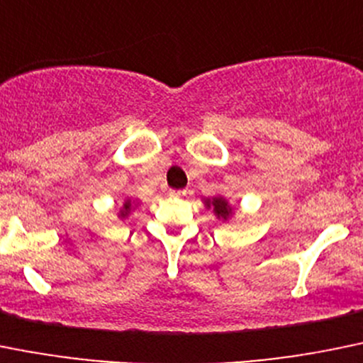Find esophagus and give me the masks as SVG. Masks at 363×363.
<instances>
[{"label":"esophagus","instance_id":"34e87169","mask_svg":"<svg viewBox=\"0 0 363 363\" xmlns=\"http://www.w3.org/2000/svg\"><path fill=\"white\" fill-rule=\"evenodd\" d=\"M174 197H186L188 195V189H174V191H170Z\"/></svg>","mask_w":363,"mask_h":363}]
</instances>
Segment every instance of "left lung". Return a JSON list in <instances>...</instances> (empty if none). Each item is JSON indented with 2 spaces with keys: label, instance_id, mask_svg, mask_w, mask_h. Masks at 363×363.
I'll return each instance as SVG.
<instances>
[{
  "label": "left lung",
  "instance_id": "1",
  "mask_svg": "<svg viewBox=\"0 0 363 363\" xmlns=\"http://www.w3.org/2000/svg\"><path fill=\"white\" fill-rule=\"evenodd\" d=\"M204 206L208 209H213V213H215L216 218H222L228 222L229 218L233 216V213H235V208H233L231 204H229L228 201L223 197H213V199H204Z\"/></svg>",
  "mask_w": 363,
  "mask_h": 363
}]
</instances>
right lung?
<instances>
[{
	"label": "right lung",
	"instance_id": "1",
	"mask_svg": "<svg viewBox=\"0 0 363 363\" xmlns=\"http://www.w3.org/2000/svg\"><path fill=\"white\" fill-rule=\"evenodd\" d=\"M132 208H134V201H132V199H127V201L123 202V206L120 208V213H118V216H120L121 220H125L128 215H130Z\"/></svg>",
	"mask_w": 363,
	"mask_h": 363
}]
</instances>
